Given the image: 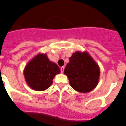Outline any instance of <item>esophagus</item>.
I'll return each instance as SVG.
<instances>
[{"mask_svg":"<svg viewBox=\"0 0 126 126\" xmlns=\"http://www.w3.org/2000/svg\"><path fill=\"white\" fill-rule=\"evenodd\" d=\"M60 70H61V72H62V73H63V71H64V66H62V67L60 68Z\"/></svg>","mask_w":126,"mask_h":126,"instance_id":"esophagus-1","label":"esophagus"}]
</instances>
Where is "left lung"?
<instances>
[{"mask_svg":"<svg viewBox=\"0 0 126 126\" xmlns=\"http://www.w3.org/2000/svg\"><path fill=\"white\" fill-rule=\"evenodd\" d=\"M64 74L73 89L80 93H89L99 82V68L87 52L77 51L69 58Z\"/></svg>","mask_w":126,"mask_h":126,"instance_id":"left-lung-1","label":"left lung"}]
</instances>
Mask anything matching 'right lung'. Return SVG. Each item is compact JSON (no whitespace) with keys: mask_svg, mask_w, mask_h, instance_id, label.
Listing matches in <instances>:
<instances>
[{"mask_svg":"<svg viewBox=\"0 0 126 126\" xmlns=\"http://www.w3.org/2000/svg\"><path fill=\"white\" fill-rule=\"evenodd\" d=\"M24 76L27 84L33 90L42 91L50 87L59 66L49 60L46 54H38L26 65Z\"/></svg>","mask_w":126,"mask_h":126,"instance_id":"right-lung-1","label":"right lung"}]
</instances>
